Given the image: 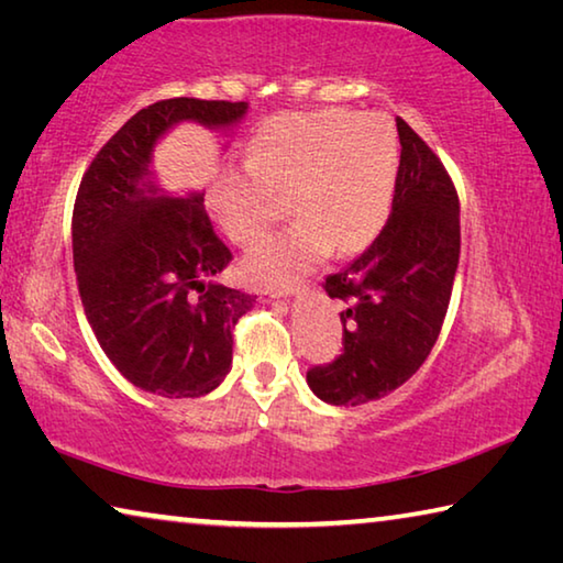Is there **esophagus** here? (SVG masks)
<instances>
[{"mask_svg":"<svg viewBox=\"0 0 563 563\" xmlns=\"http://www.w3.org/2000/svg\"><path fill=\"white\" fill-rule=\"evenodd\" d=\"M300 295H302L300 288H268V290L263 292V298L265 300H273V302H280V300L290 302L295 298H300Z\"/></svg>","mask_w":563,"mask_h":563,"instance_id":"obj_1","label":"esophagus"}]
</instances>
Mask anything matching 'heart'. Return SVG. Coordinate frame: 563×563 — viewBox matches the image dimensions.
I'll use <instances>...</instances> for the list:
<instances>
[{"label": "heart", "mask_w": 563, "mask_h": 563, "mask_svg": "<svg viewBox=\"0 0 563 563\" xmlns=\"http://www.w3.org/2000/svg\"><path fill=\"white\" fill-rule=\"evenodd\" d=\"M402 151L383 117L325 109L283 113L251 141L247 166L211 188V208L233 243L251 245L283 216L298 218L245 255V271L265 285H288L325 258L375 241L393 208Z\"/></svg>", "instance_id": "b5f03b06"}]
</instances>
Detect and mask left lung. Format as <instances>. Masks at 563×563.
<instances>
[{"mask_svg": "<svg viewBox=\"0 0 563 563\" xmlns=\"http://www.w3.org/2000/svg\"><path fill=\"white\" fill-rule=\"evenodd\" d=\"M402 164L393 213L379 235L325 278L345 352L312 367L308 387L328 405H365L405 385L430 355L460 265V198L442 161L397 119Z\"/></svg>", "mask_w": 563, "mask_h": 563, "instance_id": "1", "label": "left lung"}]
</instances>
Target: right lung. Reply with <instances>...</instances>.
Returning <instances> with one entry per match:
<instances>
[{
  "label": "right lung",
  "instance_id": "add662e5",
  "mask_svg": "<svg viewBox=\"0 0 563 563\" xmlns=\"http://www.w3.org/2000/svg\"><path fill=\"white\" fill-rule=\"evenodd\" d=\"M247 101L166 99L123 123L81 178L71 218L84 312L111 365L161 397H201L231 373L233 328L255 295L216 278L233 261L206 190H166L154 151L178 123L231 136Z\"/></svg>",
  "mask_w": 563,
  "mask_h": 563
}]
</instances>
